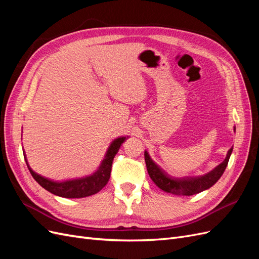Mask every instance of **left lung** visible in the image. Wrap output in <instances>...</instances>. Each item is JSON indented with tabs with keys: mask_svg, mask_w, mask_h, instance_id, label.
<instances>
[{
	"mask_svg": "<svg viewBox=\"0 0 259 259\" xmlns=\"http://www.w3.org/2000/svg\"><path fill=\"white\" fill-rule=\"evenodd\" d=\"M234 131H236V128H234ZM231 153L232 148L227 153L226 159L223 161V163L219 164L208 173L201 176H187L182 178L171 177L168 175L165 170L161 168L151 159L147 150H145V161L149 176L160 189L176 195H193L209 189L211 186H214L218 182V179L222 177L227 165H228Z\"/></svg>",
	"mask_w": 259,
	"mask_h": 259,
	"instance_id": "1",
	"label": "left lung"
}]
</instances>
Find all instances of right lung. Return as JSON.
I'll use <instances>...</instances> for the list:
<instances>
[{
    "mask_svg": "<svg viewBox=\"0 0 259 259\" xmlns=\"http://www.w3.org/2000/svg\"><path fill=\"white\" fill-rule=\"evenodd\" d=\"M127 138L128 136H121L112 140L110 143V146L108 147V150L105 154L104 160L101 161L100 165L98 166V169L95 173L85 177L62 180V182L53 180L36 174L35 171L30 167L26 158V154L23 155H25V160L31 175L35 179V182L40 186H42L45 190H48L51 193L58 195V197L61 198L79 199L90 197V195L99 192L108 184L111 174V167L114 156L117 153V151H119L122 144ZM23 153H25V150H23Z\"/></svg>",
    "mask_w": 259,
    "mask_h": 259,
    "instance_id": "add662e5",
    "label": "right lung"
}]
</instances>
